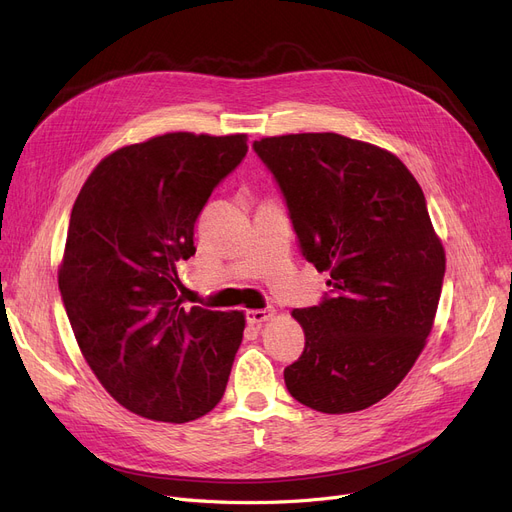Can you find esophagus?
I'll return each mask as SVG.
<instances>
[{
    "label": "esophagus",
    "instance_id": "obj_1",
    "mask_svg": "<svg viewBox=\"0 0 512 512\" xmlns=\"http://www.w3.org/2000/svg\"><path fill=\"white\" fill-rule=\"evenodd\" d=\"M245 317H247V324L259 326V324H263V321L274 317V309L272 307H267V309H251V311L245 313Z\"/></svg>",
    "mask_w": 512,
    "mask_h": 512
}]
</instances>
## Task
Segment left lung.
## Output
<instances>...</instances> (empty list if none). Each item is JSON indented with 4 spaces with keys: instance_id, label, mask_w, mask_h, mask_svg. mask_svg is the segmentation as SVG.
Listing matches in <instances>:
<instances>
[{
    "instance_id": "left-lung-1",
    "label": "left lung",
    "mask_w": 512,
    "mask_h": 512,
    "mask_svg": "<svg viewBox=\"0 0 512 512\" xmlns=\"http://www.w3.org/2000/svg\"><path fill=\"white\" fill-rule=\"evenodd\" d=\"M280 186L303 257L332 294L294 309L303 355L284 369L292 398L355 413L388 396L432 332L444 247L415 176L386 149L336 132L253 143Z\"/></svg>"
}]
</instances>
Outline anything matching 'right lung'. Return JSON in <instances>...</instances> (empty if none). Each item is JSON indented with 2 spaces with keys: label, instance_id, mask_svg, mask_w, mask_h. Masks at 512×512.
<instances>
[{
  "label": "right lung",
  "instance_id": "add662e5",
  "mask_svg": "<svg viewBox=\"0 0 512 512\" xmlns=\"http://www.w3.org/2000/svg\"><path fill=\"white\" fill-rule=\"evenodd\" d=\"M247 151V134H161L101 159L74 201L62 301L101 386L141 417L186 423L224 396L245 313L186 311L176 263L195 255L199 213Z\"/></svg>",
  "mask_w": 512,
  "mask_h": 512
}]
</instances>
